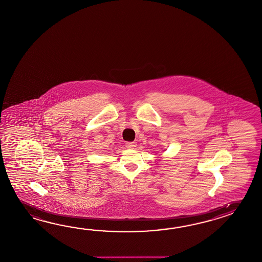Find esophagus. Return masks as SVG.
Segmentation results:
<instances>
[{
    "label": "esophagus",
    "mask_w": 262,
    "mask_h": 262,
    "mask_svg": "<svg viewBox=\"0 0 262 262\" xmlns=\"http://www.w3.org/2000/svg\"><path fill=\"white\" fill-rule=\"evenodd\" d=\"M126 146L128 147V148H134L136 146V143L135 142H127L126 143Z\"/></svg>",
    "instance_id": "obj_1"
}]
</instances>
